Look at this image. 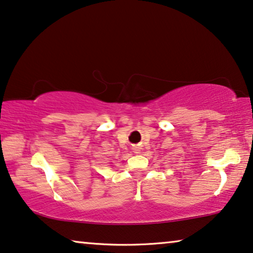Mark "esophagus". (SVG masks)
I'll list each match as a JSON object with an SVG mask.
<instances>
[{
  "label": "esophagus",
  "mask_w": 253,
  "mask_h": 253,
  "mask_svg": "<svg viewBox=\"0 0 253 253\" xmlns=\"http://www.w3.org/2000/svg\"><path fill=\"white\" fill-rule=\"evenodd\" d=\"M133 150H134L135 154H138V152H140V148H138V147H135V148L133 149Z\"/></svg>",
  "instance_id": "obj_1"
}]
</instances>
